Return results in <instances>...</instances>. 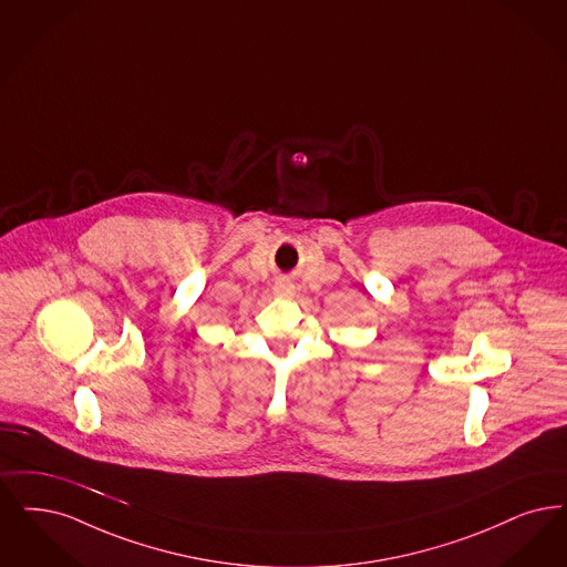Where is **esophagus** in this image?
Wrapping results in <instances>:
<instances>
[{
	"label": "esophagus",
	"instance_id": "obj_1",
	"mask_svg": "<svg viewBox=\"0 0 567 567\" xmlns=\"http://www.w3.org/2000/svg\"><path fill=\"white\" fill-rule=\"evenodd\" d=\"M274 291H276V295H280V297H289V295H293V285L282 280V282H276Z\"/></svg>",
	"mask_w": 567,
	"mask_h": 567
}]
</instances>
